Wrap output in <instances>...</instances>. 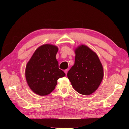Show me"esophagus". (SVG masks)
I'll return each instance as SVG.
<instances>
[{"instance_id": "esophagus-1", "label": "esophagus", "mask_w": 129, "mask_h": 129, "mask_svg": "<svg viewBox=\"0 0 129 129\" xmlns=\"http://www.w3.org/2000/svg\"><path fill=\"white\" fill-rule=\"evenodd\" d=\"M68 69H65V71H64V72H65V74H66V75H67V73H68Z\"/></svg>"}]
</instances>
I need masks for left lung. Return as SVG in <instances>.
I'll return each instance as SVG.
<instances>
[{
    "mask_svg": "<svg viewBox=\"0 0 129 129\" xmlns=\"http://www.w3.org/2000/svg\"><path fill=\"white\" fill-rule=\"evenodd\" d=\"M75 51V64L68 72V78L78 93L90 95L102 82L103 67L97 54L86 45H80Z\"/></svg>",
    "mask_w": 129,
    "mask_h": 129,
    "instance_id": "left-lung-1",
    "label": "left lung"
}]
</instances>
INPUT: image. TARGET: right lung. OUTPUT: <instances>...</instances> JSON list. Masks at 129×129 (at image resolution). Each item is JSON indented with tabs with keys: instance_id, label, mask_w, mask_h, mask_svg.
<instances>
[{
	"instance_id": "obj_1",
	"label": "right lung",
	"mask_w": 129,
	"mask_h": 129,
	"mask_svg": "<svg viewBox=\"0 0 129 129\" xmlns=\"http://www.w3.org/2000/svg\"><path fill=\"white\" fill-rule=\"evenodd\" d=\"M58 48L51 44L39 47L34 52L25 68L27 84L35 93L46 95L53 91L58 78L65 76L58 68L56 56Z\"/></svg>"
}]
</instances>
